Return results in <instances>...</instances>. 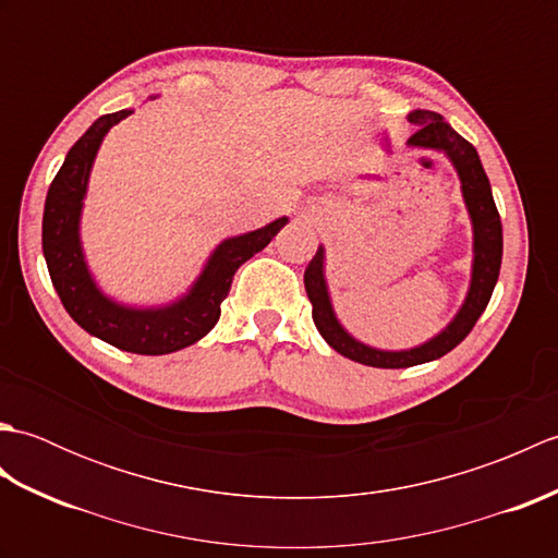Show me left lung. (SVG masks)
Returning <instances> with one entry per match:
<instances>
[{"mask_svg": "<svg viewBox=\"0 0 558 558\" xmlns=\"http://www.w3.org/2000/svg\"><path fill=\"white\" fill-rule=\"evenodd\" d=\"M408 120L417 126L408 138L412 148H429L441 150L446 158L453 162V168L460 177V192L465 198V206L472 222V278L468 298L462 302L458 314L453 316L441 333H436L432 340L422 342L410 350H376L364 345L357 338H352L330 304V294L326 286V248L318 246L316 256L310 260L304 270V288L312 302V318L330 348L340 352L342 357L360 362L366 366H378V369H405V366L424 364L444 357L446 352L460 345L468 333L475 328L477 318L487 310L492 292L501 270V254H504V232L501 218L496 210L489 177L484 172L475 146L462 138L453 126L444 122L441 114L432 110H414L408 114Z\"/></svg>", "mask_w": 558, "mask_h": 558, "instance_id": "obj_1", "label": "left lung"}]
</instances>
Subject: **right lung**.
<instances>
[{
    "label": "right lung",
    "instance_id": "right-lung-1",
    "mask_svg": "<svg viewBox=\"0 0 558 558\" xmlns=\"http://www.w3.org/2000/svg\"><path fill=\"white\" fill-rule=\"evenodd\" d=\"M134 110L102 114L66 153L64 165L50 184L43 213V254L52 286L69 316L110 345L134 354H170L194 345L218 324L220 304L244 260L258 254L288 225V218L266 228L230 236L216 246L201 276L184 298L165 306H126L108 298L88 270L81 246V210L86 198L93 160L105 134Z\"/></svg>",
    "mask_w": 558,
    "mask_h": 558
}]
</instances>
